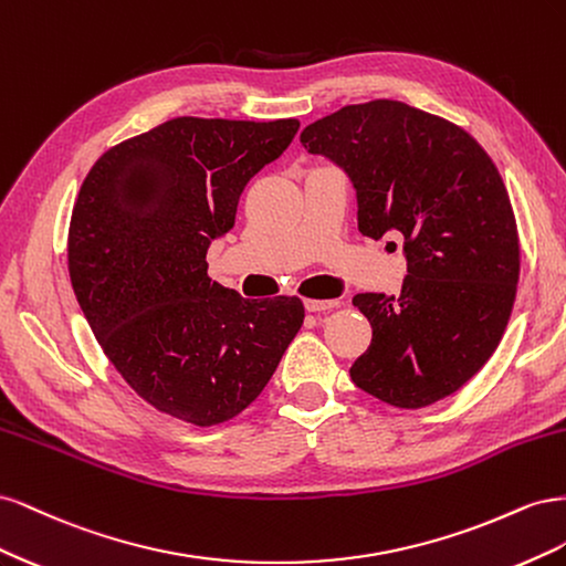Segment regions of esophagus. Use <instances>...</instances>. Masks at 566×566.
<instances>
[{
  "label": "esophagus",
  "instance_id": "34e87169",
  "mask_svg": "<svg viewBox=\"0 0 566 566\" xmlns=\"http://www.w3.org/2000/svg\"><path fill=\"white\" fill-rule=\"evenodd\" d=\"M304 306L306 312H328V310H337L339 300H306Z\"/></svg>",
  "mask_w": 566,
  "mask_h": 566
}]
</instances>
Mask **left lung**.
Returning <instances> with one entry per match:
<instances>
[{
  "label": "left lung",
  "mask_w": 566,
  "mask_h": 566,
  "mask_svg": "<svg viewBox=\"0 0 566 566\" xmlns=\"http://www.w3.org/2000/svg\"><path fill=\"white\" fill-rule=\"evenodd\" d=\"M300 142L352 179L358 231L403 238L401 295L354 297L373 325L354 385L397 408L449 397L499 347L517 295L520 235L499 169L462 127L389 98L325 115Z\"/></svg>",
  "instance_id": "1"
}]
</instances>
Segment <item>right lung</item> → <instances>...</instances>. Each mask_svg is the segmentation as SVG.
I'll use <instances>...</instances> for the list:
<instances>
[{
    "label": "right lung",
    "instance_id": "right-lung-1",
    "mask_svg": "<svg viewBox=\"0 0 566 566\" xmlns=\"http://www.w3.org/2000/svg\"><path fill=\"white\" fill-rule=\"evenodd\" d=\"M297 119L175 117L108 148L84 177L67 271L84 318L125 382L196 427L260 397L304 323L300 297L245 300L208 276L248 181Z\"/></svg>",
    "mask_w": 566,
    "mask_h": 566
}]
</instances>
